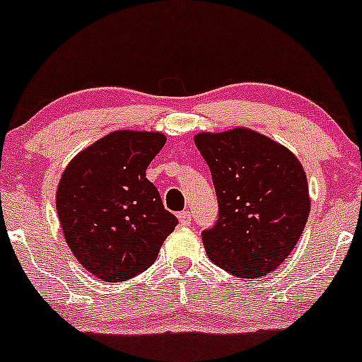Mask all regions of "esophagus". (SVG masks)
I'll list each match as a JSON object with an SVG mask.
<instances>
[{
    "label": "esophagus",
    "mask_w": 362,
    "mask_h": 362,
    "mask_svg": "<svg viewBox=\"0 0 362 362\" xmlns=\"http://www.w3.org/2000/svg\"><path fill=\"white\" fill-rule=\"evenodd\" d=\"M177 218H180V223L182 226L192 225V212H189V211L180 212V214H177Z\"/></svg>",
    "instance_id": "34e87169"
}]
</instances>
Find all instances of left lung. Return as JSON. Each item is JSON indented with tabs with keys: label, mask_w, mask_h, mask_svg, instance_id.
<instances>
[{
	"label": "left lung",
	"mask_w": 362,
	"mask_h": 362,
	"mask_svg": "<svg viewBox=\"0 0 362 362\" xmlns=\"http://www.w3.org/2000/svg\"><path fill=\"white\" fill-rule=\"evenodd\" d=\"M218 197V219L204 230L207 256L228 274L263 277L286 262L310 212L308 182L288 148L251 129L195 136Z\"/></svg>",
	"instance_id": "left-lung-1"
}]
</instances>
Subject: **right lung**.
I'll return each instance as SVG.
<instances>
[{"label":"right lung","mask_w":362,"mask_h":362,"mask_svg":"<svg viewBox=\"0 0 362 362\" xmlns=\"http://www.w3.org/2000/svg\"><path fill=\"white\" fill-rule=\"evenodd\" d=\"M160 132L117 130L80 151L57 186V216L71 252L92 275L122 282L150 268L177 218L146 169Z\"/></svg>","instance_id":"obj_1"}]
</instances>
